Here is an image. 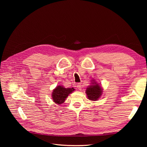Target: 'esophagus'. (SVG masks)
<instances>
[{"label": "esophagus", "instance_id": "obj_1", "mask_svg": "<svg viewBox=\"0 0 147 147\" xmlns=\"http://www.w3.org/2000/svg\"><path fill=\"white\" fill-rule=\"evenodd\" d=\"M77 89H78V90H82V84H81L80 83H78V84H77Z\"/></svg>", "mask_w": 147, "mask_h": 147}]
</instances>
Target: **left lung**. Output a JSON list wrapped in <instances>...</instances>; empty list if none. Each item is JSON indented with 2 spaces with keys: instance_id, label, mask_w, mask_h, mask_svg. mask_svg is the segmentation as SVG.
<instances>
[{
  "instance_id": "8db88e82",
  "label": "left lung",
  "mask_w": 147,
  "mask_h": 147,
  "mask_svg": "<svg viewBox=\"0 0 147 147\" xmlns=\"http://www.w3.org/2000/svg\"><path fill=\"white\" fill-rule=\"evenodd\" d=\"M92 84L91 86L86 89V93L89 99L91 100H96L102 95V88L96 82Z\"/></svg>"
}]
</instances>
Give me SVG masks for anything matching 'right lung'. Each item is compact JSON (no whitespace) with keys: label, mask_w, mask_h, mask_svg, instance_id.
<instances>
[{"label":"right lung","mask_w":147,"mask_h":147,"mask_svg":"<svg viewBox=\"0 0 147 147\" xmlns=\"http://www.w3.org/2000/svg\"><path fill=\"white\" fill-rule=\"evenodd\" d=\"M74 90L75 89L73 88H65L61 86H58L53 90L52 94L53 99L55 103L57 104H63L65 101L66 97Z\"/></svg>","instance_id":"add662e5"}]
</instances>
